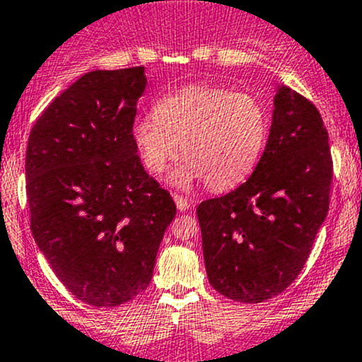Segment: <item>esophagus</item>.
Segmentation results:
<instances>
[{
	"label": "esophagus",
	"instance_id": "1",
	"mask_svg": "<svg viewBox=\"0 0 362 362\" xmlns=\"http://www.w3.org/2000/svg\"><path fill=\"white\" fill-rule=\"evenodd\" d=\"M173 199H175V203H177V208L180 211H185L191 208V201H189L187 197H182V196H178V194H175Z\"/></svg>",
	"mask_w": 362,
	"mask_h": 362
}]
</instances>
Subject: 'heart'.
<instances>
[{
	"label": "heart",
	"instance_id": "obj_1",
	"mask_svg": "<svg viewBox=\"0 0 362 362\" xmlns=\"http://www.w3.org/2000/svg\"><path fill=\"white\" fill-rule=\"evenodd\" d=\"M267 112L248 93L213 85H189L156 104L154 116L133 123L132 139L151 173L165 171L180 144L184 161L173 180H196L215 191L245 180L267 139Z\"/></svg>",
	"mask_w": 362,
	"mask_h": 362
}]
</instances>
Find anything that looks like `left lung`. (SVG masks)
Masks as SVG:
<instances>
[{
    "label": "left lung",
    "mask_w": 362,
    "mask_h": 362,
    "mask_svg": "<svg viewBox=\"0 0 362 362\" xmlns=\"http://www.w3.org/2000/svg\"><path fill=\"white\" fill-rule=\"evenodd\" d=\"M332 180V149L321 114L309 98L281 86L267 146L251 177L197 206L211 286L245 303L286 290L328 215Z\"/></svg>",
    "instance_id": "obj_1"
}]
</instances>
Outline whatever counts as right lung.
Listing matches in <instances>:
<instances>
[{"mask_svg":"<svg viewBox=\"0 0 362 362\" xmlns=\"http://www.w3.org/2000/svg\"><path fill=\"white\" fill-rule=\"evenodd\" d=\"M146 83L142 66L91 71L45 109L29 135L34 241L64 286L93 307L121 305L149 286L177 211L132 139Z\"/></svg>","mask_w":362,"mask_h":362,"instance_id":"1","label":"right lung"}]
</instances>
